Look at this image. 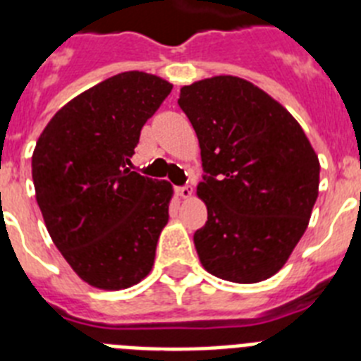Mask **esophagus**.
Here are the masks:
<instances>
[{
	"instance_id": "esophagus-1",
	"label": "esophagus",
	"mask_w": 361,
	"mask_h": 361,
	"mask_svg": "<svg viewBox=\"0 0 361 361\" xmlns=\"http://www.w3.org/2000/svg\"><path fill=\"white\" fill-rule=\"evenodd\" d=\"M177 195L183 197V199H190L191 193H193V190H191V186H178L177 190Z\"/></svg>"
}]
</instances>
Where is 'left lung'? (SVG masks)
Segmentation results:
<instances>
[{"label":"left lung","instance_id":"1","mask_svg":"<svg viewBox=\"0 0 361 361\" xmlns=\"http://www.w3.org/2000/svg\"><path fill=\"white\" fill-rule=\"evenodd\" d=\"M178 106L199 137L208 220L193 235L204 269L255 283L288 262L318 197L320 162L282 104L233 75L183 86Z\"/></svg>","mask_w":361,"mask_h":361}]
</instances>
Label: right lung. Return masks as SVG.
<instances>
[{"mask_svg": "<svg viewBox=\"0 0 361 361\" xmlns=\"http://www.w3.org/2000/svg\"><path fill=\"white\" fill-rule=\"evenodd\" d=\"M170 92L152 73H117L66 103L37 139V206L57 250L94 288L126 289L152 271L173 191L126 164Z\"/></svg>", "mask_w": 361, "mask_h": 361, "instance_id": "1", "label": "right lung"}]
</instances>
